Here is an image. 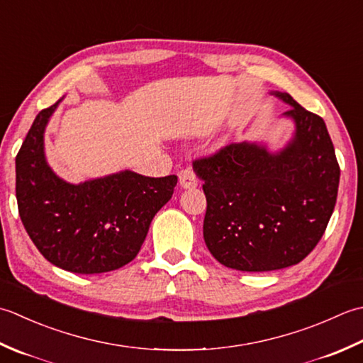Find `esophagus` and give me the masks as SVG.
Listing matches in <instances>:
<instances>
[{
  "mask_svg": "<svg viewBox=\"0 0 363 363\" xmlns=\"http://www.w3.org/2000/svg\"><path fill=\"white\" fill-rule=\"evenodd\" d=\"M179 179H180L182 188H196L199 182L192 169H182L179 172Z\"/></svg>",
  "mask_w": 363,
  "mask_h": 363,
  "instance_id": "esophagus-1",
  "label": "esophagus"
}]
</instances>
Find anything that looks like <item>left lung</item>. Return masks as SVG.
<instances>
[{
  "label": "left lung",
  "instance_id": "1",
  "mask_svg": "<svg viewBox=\"0 0 363 363\" xmlns=\"http://www.w3.org/2000/svg\"><path fill=\"white\" fill-rule=\"evenodd\" d=\"M296 122L282 152L257 144H228L192 161L203 180V240L227 268L263 272L288 268L312 252L334 211L340 166L326 123L294 101Z\"/></svg>",
  "mask_w": 363,
  "mask_h": 363
}]
</instances>
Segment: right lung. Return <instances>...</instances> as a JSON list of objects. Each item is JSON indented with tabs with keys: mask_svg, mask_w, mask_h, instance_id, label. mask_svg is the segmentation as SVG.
Here are the masks:
<instances>
[{
	"mask_svg": "<svg viewBox=\"0 0 363 363\" xmlns=\"http://www.w3.org/2000/svg\"><path fill=\"white\" fill-rule=\"evenodd\" d=\"M57 103L37 114L17 153L21 223L57 268L77 274L119 269L139 254L153 216L172 197L179 179L131 171L81 184L57 179L43 157V131Z\"/></svg>",
	"mask_w": 363,
	"mask_h": 363,
	"instance_id": "1",
	"label": "right lung"
}]
</instances>
